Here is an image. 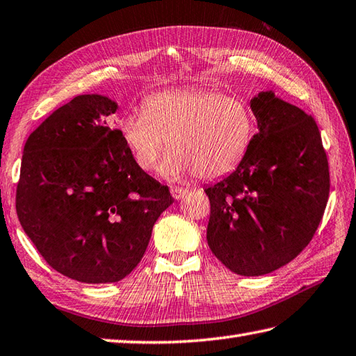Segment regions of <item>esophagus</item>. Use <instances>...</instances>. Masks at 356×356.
I'll list each match as a JSON object with an SVG mask.
<instances>
[{
    "label": "esophagus",
    "instance_id": "obj_1",
    "mask_svg": "<svg viewBox=\"0 0 356 356\" xmlns=\"http://www.w3.org/2000/svg\"><path fill=\"white\" fill-rule=\"evenodd\" d=\"M186 189H183V187H170V193L172 197L175 200H181L184 195H186Z\"/></svg>",
    "mask_w": 356,
    "mask_h": 356
}]
</instances>
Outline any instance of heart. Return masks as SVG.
<instances>
[{
	"instance_id": "obj_1",
	"label": "heart",
	"mask_w": 356,
	"mask_h": 356,
	"mask_svg": "<svg viewBox=\"0 0 356 356\" xmlns=\"http://www.w3.org/2000/svg\"><path fill=\"white\" fill-rule=\"evenodd\" d=\"M119 135L139 169H156L169 140L161 173L167 179L195 175L218 179L243 163L256 136L250 104L213 88L155 92L119 122Z\"/></svg>"
}]
</instances>
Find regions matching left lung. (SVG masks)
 <instances>
[{"label":"left lung","mask_w":356,"mask_h":356,"mask_svg":"<svg viewBox=\"0 0 356 356\" xmlns=\"http://www.w3.org/2000/svg\"><path fill=\"white\" fill-rule=\"evenodd\" d=\"M251 110L259 133L243 163L204 189L207 245L240 276H261L298 257L323 220L330 191L314 119L273 91L259 92Z\"/></svg>","instance_id":"1"}]
</instances>
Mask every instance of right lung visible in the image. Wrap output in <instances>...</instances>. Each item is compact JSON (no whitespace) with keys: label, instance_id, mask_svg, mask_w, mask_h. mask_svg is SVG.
Instances as JSON below:
<instances>
[{"label":"right lung","instance_id":"add662e5","mask_svg":"<svg viewBox=\"0 0 356 356\" xmlns=\"http://www.w3.org/2000/svg\"><path fill=\"white\" fill-rule=\"evenodd\" d=\"M116 110L99 95L60 106L26 140L17 184L24 232L49 266L85 284L118 282L135 270L173 203L111 127Z\"/></svg>","mask_w":356,"mask_h":356}]
</instances>
